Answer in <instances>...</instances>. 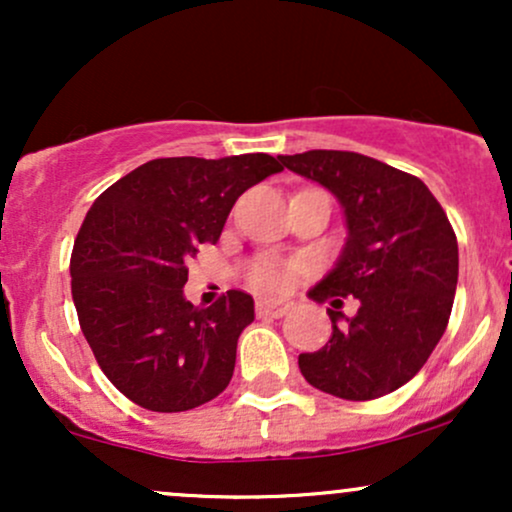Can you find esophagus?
Instances as JSON below:
<instances>
[{
	"mask_svg": "<svg viewBox=\"0 0 512 512\" xmlns=\"http://www.w3.org/2000/svg\"><path fill=\"white\" fill-rule=\"evenodd\" d=\"M289 310V301H257V315L264 317H284Z\"/></svg>",
	"mask_w": 512,
	"mask_h": 512,
	"instance_id": "34e87169",
	"label": "esophagus"
}]
</instances>
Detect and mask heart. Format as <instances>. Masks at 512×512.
Listing matches in <instances>:
<instances>
[{
  "mask_svg": "<svg viewBox=\"0 0 512 512\" xmlns=\"http://www.w3.org/2000/svg\"><path fill=\"white\" fill-rule=\"evenodd\" d=\"M248 276L252 284L262 291H281L289 284V272L279 262L269 260V257H260V260L252 262Z\"/></svg>",
  "mask_w": 512,
  "mask_h": 512,
  "instance_id": "b5f03b06",
  "label": "heart"
}]
</instances>
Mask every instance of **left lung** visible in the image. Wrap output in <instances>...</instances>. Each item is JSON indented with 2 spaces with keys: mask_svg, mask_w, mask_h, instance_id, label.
<instances>
[{
  "mask_svg": "<svg viewBox=\"0 0 512 512\" xmlns=\"http://www.w3.org/2000/svg\"><path fill=\"white\" fill-rule=\"evenodd\" d=\"M342 204L346 245L308 296L330 303L332 337L298 356L303 378L327 395L366 402L409 383L448 327L457 289V238L416 175L354 151L279 156ZM359 301L354 318L338 310Z\"/></svg>",
  "mask_w": 512,
  "mask_h": 512,
  "instance_id": "8db88e82",
  "label": "left lung"
}]
</instances>
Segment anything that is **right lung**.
I'll return each mask as SVG.
<instances>
[{
  "label": "right lung",
  "instance_id": "1",
  "mask_svg": "<svg viewBox=\"0 0 512 512\" xmlns=\"http://www.w3.org/2000/svg\"><path fill=\"white\" fill-rule=\"evenodd\" d=\"M284 170L269 154L154 158L110 185L74 240L72 298L98 366L149 411H187L226 390L255 301L185 298L187 264L216 243L236 199Z\"/></svg>",
  "mask_w": 512,
  "mask_h": 512
}]
</instances>
